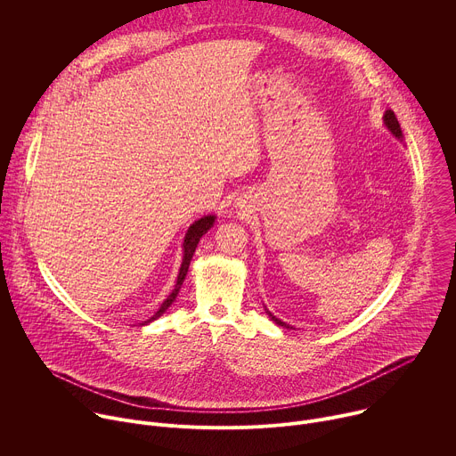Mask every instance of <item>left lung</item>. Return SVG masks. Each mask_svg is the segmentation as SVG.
Returning a JSON list of instances; mask_svg holds the SVG:
<instances>
[{
	"label": "left lung",
	"mask_w": 456,
	"mask_h": 456,
	"mask_svg": "<svg viewBox=\"0 0 456 456\" xmlns=\"http://www.w3.org/2000/svg\"><path fill=\"white\" fill-rule=\"evenodd\" d=\"M384 122H386V126H387V129L389 132H392L397 139H403V129H401V124H399V120H397V117H395V113L392 111V110H386V113H384ZM269 315L273 317V321H276L280 327H287V324L283 322V321H280V319H276L271 312H269ZM289 329V327H287Z\"/></svg>",
	"instance_id": "8db88e82"
}]
</instances>
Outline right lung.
I'll return each instance as SVG.
<instances>
[{
    "instance_id": "right-lung-1",
    "label": "right lung",
    "mask_w": 456,
    "mask_h": 456,
    "mask_svg": "<svg viewBox=\"0 0 456 456\" xmlns=\"http://www.w3.org/2000/svg\"><path fill=\"white\" fill-rule=\"evenodd\" d=\"M213 224H215V216H204V218L197 220V222H194V224L189 227V231H187V234H185V240H183V259H182V267H180V273H178V278H176L175 290L167 296V299L160 305V308H159L148 321H144L142 324L151 322V321H155L157 317H160V315L171 306V303L176 299V294H178V290H180V287H182V283H183V280H185V274H187L189 264H191V259H192L194 248H197L200 238L213 227Z\"/></svg>"
}]
</instances>
